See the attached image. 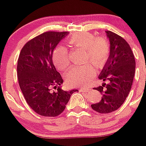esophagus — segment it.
Listing matches in <instances>:
<instances>
[{"label": "esophagus", "mask_w": 146, "mask_h": 146, "mask_svg": "<svg viewBox=\"0 0 146 146\" xmlns=\"http://www.w3.org/2000/svg\"><path fill=\"white\" fill-rule=\"evenodd\" d=\"M80 90L83 91V92H89V91L91 90L90 88H85V87H82V88H80Z\"/></svg>", "instance_id": "obj_1"}]
</instances>
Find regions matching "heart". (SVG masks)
<instances>
[{
  "label": "heart",
  "mask_w": 146,
  "mask_h": 146,
  "mask_svg": "<svg viewBox=\"0 0 146 146\" xmlns=\"http://www.w3.org/2000/svg\"><path fill=\"white\" fill-rule=\"evenodd\" d=\"M68 43L76 48L86 51L85 61L90 60L95 66L102 68L108 59L110 52V44L104 36L97 37L92 33L84 32L75 33L68 39ZM53 61L58 69L66 70L70 64V56L68 48L59 45L53 53ZM96 73L95 66L91 64L84 66H73L68 72L66 78L71 85H86Z\"/></svg>",
  "instance_id": "heart-1"
}]
</instances>
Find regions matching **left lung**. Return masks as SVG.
Listing matches in <instances>:
<instances>
[{
	"label": "left lung",
	"instance_id": "obj_1",
	"mask_svg": "<svg viewBox=\"0 0 146 146\" xmlns=\"http://www.w3.org/2000/svg\"><path fill=\"white\" fill-rule=\"evenodd\" d=\"M110 42V54L99 79L108 83L93 88L102 93L101 100L91 104L92 110L108 114L118 110L126 100L131 88L136 61L130 46L123 38L107 31Z\"/></svg>",
	"mask_w": 146,
	"mask_h": 146
}]
</instances>
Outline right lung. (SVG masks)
Segmentation results:
<instances>
[{
    "instance_id": "add662e5",
    "label": "right lung",
    "mask_w": 146,
    "mask_h": 146,
    "mask_svg": "<svg viewBox=\"0 0 146 146\" xmlns=\"http://www.w3.org/2000/svg\"><path fill=\"white\" fill-rule=\"evenodd\" d=\"M68 34L49 31L35 36L24 45L17 60V78L22 92L29 107L41 116L61 114L72 94L78 91L61 89L64 80L52 61L54 48Z\"/></svg>"
}]
</instances>
